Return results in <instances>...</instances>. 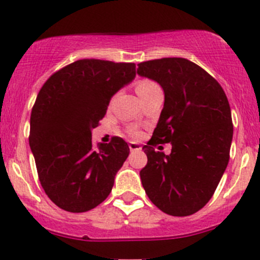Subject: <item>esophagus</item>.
Here are the masks:
<instances>
[{"label": "esophagus", "instance_id": "obj_1", "mask_svg": "<svg viewBox=\"0 0 260 260\" xmlns=\"http://www.w3.org/2000/svg\"><path fill=\"white\" fill-rule=\"evenodd\" d=\"M129 148L131 151H136V150H141V146L139 145L138 143H130Z\"/></svg>", "mask_w": 260, "mask_h": 260}]
</instances>
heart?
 Instances as JSON below:
<instances>
[{
	"instance_id": "b5f03b06",
	"label": "heart",
	"mask_w": 260,
	"mask_h": 260,
	"mask_svg": "<svg viewBox=\"0 0 260 260\" xmlns=\"http://www.w3.org/2000/svg\"><path fill=\"white\" fill-rule=\"evenodd\" d=\"M151 86H155V84H154L153 82H150V81H140L138 83V86H136V92L141 91V89L149 88V87H151ZM133 136H134V138H139V136H140V134H139L138 131H134Z\"/></svg>"
}]
</instances>
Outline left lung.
<instances>
[{
  "label": "left lung",
  "mask_w": 260,
  "mask_h": 260,
  "mask_svg": "<svg viewBox=\"0 0 260 260\" xmlns=\"http://www.w3.org/2000/svg\"><path fill=\"white\" fill-rule=\"evenodd\" d=\"M138 74L164 91V106L153 136L143 146L148 163L140 171L150 201L172 216H188L214 194L229 163L233 121L222 87L184 58L138 64ZM171 142L169 156L152 146Z\"/></svg>",
  "instance_id": "1"
}]
</instances>
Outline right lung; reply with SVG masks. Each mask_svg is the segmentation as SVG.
Here are the masks:
<instances>
[{"instance_id": "obj_1", "label": "right lung", "mask_w": 260, "mask_h": 260, "mask_svg": "<svg viewBox=\"0 0 260 260\" xmlns=\"http://www.w3.org/2000/svg\"><path fill=\"white\" fill-rule=\"evenodd\" d=\"M135 78V64L81 59L44 83L30 117V149L49 199L69 212H86L107 199L129 156L121 138L92 143V130L112 96Z\"/></svg>"}]
</instances>
